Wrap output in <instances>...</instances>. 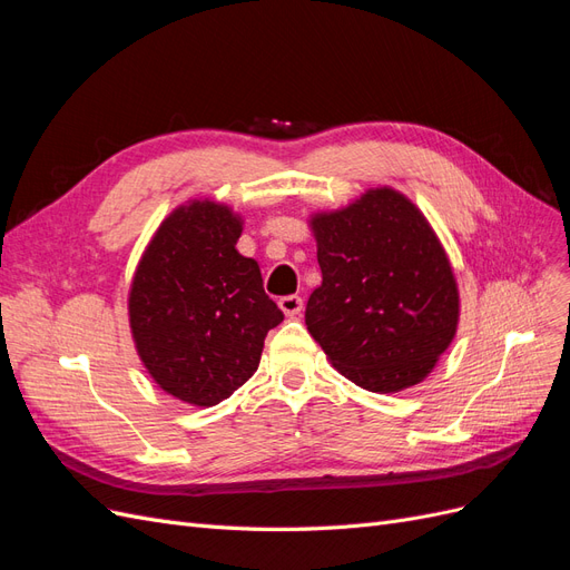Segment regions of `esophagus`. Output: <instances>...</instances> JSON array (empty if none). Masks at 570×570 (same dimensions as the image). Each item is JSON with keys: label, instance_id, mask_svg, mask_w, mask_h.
I'll return each instance as SVG.
<instances>
[{"label": "esophagus", "instance_id": "obj_1", "mask_svg": "<svg viewBox=\"0 0 570 570\" xmlns=\"http://www.w3.org/2000/svg\"><path fill=\"white\" fill-rule=\"evenodd\" d=\"M278 306H281V312H283L287 318H297V316L302 314L304 302H302V297H297V295H287V297H281Z\"/></svg>", "mask_w": 570, "mask_h": 570}]
</instances>
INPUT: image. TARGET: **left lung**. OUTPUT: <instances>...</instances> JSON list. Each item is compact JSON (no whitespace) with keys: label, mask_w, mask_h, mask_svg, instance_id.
I'll list each match as a JSON object with an SVG mask.
<instances>
[{"label":"left lung","mask_w":570,"mask_h":570,"mask_svg":"<svg viewBox=\"0 0 570 570\" xmlns=\"http://www.w3.org/2000/svg\"><path fill=\"white\" fill-rule=\"evenodd\" d=\"M323 281L306 327L327 361L368 392L425 381L459 327V285L423 212L392 187L308 218Z\"/></svg>","instance_id":"8db88e82"}]
</instances>
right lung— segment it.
Wrapping results in <instances>:
<instances>
[{
  "label": "right lung",
  "instance_id": "add662e5",
  "mask_svg": "<svg viewBox=\"0 0 570 570\" xmlns=\"http://www.w3.org/2000/svg\"><path fill=\"white\" fill-rule=\"evenodd\" d=\"M243 216L228 204L189 199L145 247L128 292L137 356L166 394L214 406L258 368L264 340L283 321L262 268L235 249Z\"/></svg>",
  "mask_w": 570,
  "mask_h": 570
}]
</instances>
